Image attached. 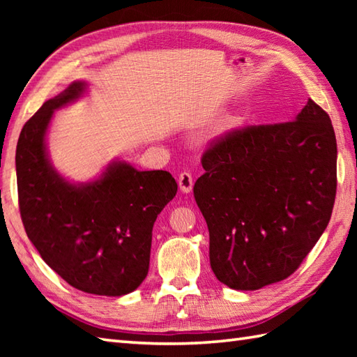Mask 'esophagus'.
Listing matches in <instances>:
<instances>
[{
    "label": "esophagus",
    "instance_id": "34e87169",
    "mask_svg": "<svg viewBox=\"0 0 357 357\" xmlns=\"http://www.w3.org/2000/svg\"><path fill=\"white\" fill-rule=\"evenodd\" d=\"M178 184H179L181 192H183V193H190L192 188H193V178H192V174L187 173V172L181 173V174H179V179H178Z\"/></svg>",
    "mask_w": 357,
    "mask_h": 357
}]
</instances>
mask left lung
<instances>
[{
	"instance_id": "1",
	"label": "left lung",
	"mask_w": 357,
	"mask_h": 357,
	"mask_svg": "<svg viewBox=\"0 0 357 357\" xmlns=\"http://www.w3.org/2000/svg\"><path fill=\"white\" fill-rule=\"evenodd\" d=\"M336 161L331 119L313 100L290 123L234 130L202 155L193 193L219 282L253 291L294 273L328 225Z\"/></svg>"
}]
</instances>
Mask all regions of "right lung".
Masks as SVG:
<instances>
[{
    "label": "right lung",
    "instance_id": "add662e5",
    "mask_svg": "<svg viewBox=\"0 0 357 357\" xmlns=\"http://www.w3.org/2000/svg\"><path fill=\"white\" fill-rule=\"evenodd\" d=\"M87 87L73 81L22 127L15 156L20 211L30 242L67 284L90 294L124 296L147 276L151 230L178 184L169 172H139L123 159L87 183H73L53 167L47 150L53 113L78 101Z\"/></svg>",
    "mask_w": 357,
    "mask_h": 357
}]
</instances>
